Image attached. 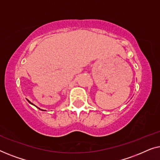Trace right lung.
<instances>
[{"mask_svg": "<svg viewBox=\"0 0 160 160\" xmlns=\"http://www.w3.org/2000/svg\"><path fill=\"white\" fill-rule=\"evenodd\" d=\"M28 102H29V103H31V104L34 105V104H33V103H31V102H30V101H29V100H28ZM34 106H35V105H34ZM35 107H36V106H35ZM38 109H40V108H38ZM40 110H42V111H44V110H43V109H40Z\"/></svg>", "mask_w": 160, "mask_h": 160, "instance_id": "obj_1", "label": "right lung"}]
</instances>
